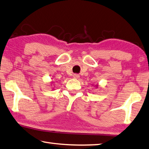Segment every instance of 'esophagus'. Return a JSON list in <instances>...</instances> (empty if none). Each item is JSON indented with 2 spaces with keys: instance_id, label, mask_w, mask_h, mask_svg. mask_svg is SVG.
<instances>
[{
  "instance_id": "34e87169",
  "label": "esophagus",
  "mask_w": 149,
  "mask_h": 149,
  "mask_svg": "<svg viewBox=\"0 0 149 149\" xmlns=\"http://www.w3.org/2000/svg\"><path fill=\"white\" fill-rule=\"evenodd\" d=\"M73 78H74V79H79L80 75L79 74H73Z\"/></svg>"
}]
</instances>
